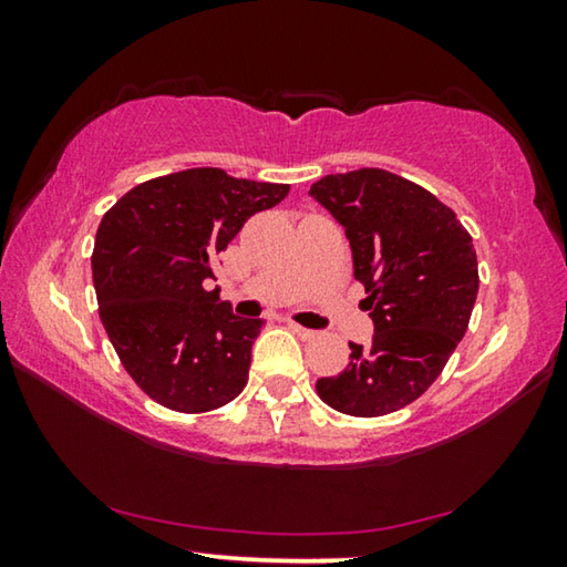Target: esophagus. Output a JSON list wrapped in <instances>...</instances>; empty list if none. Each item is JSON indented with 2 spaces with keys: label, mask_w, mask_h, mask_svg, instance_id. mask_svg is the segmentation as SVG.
Here are the masks:
<instances>
[{
  "label": "esophagus",
  "mask_w": 567,
  "mask_h": 567,
  "mask_svg": "<svg viewBox=\"0 0 567 567\" xmlns=\"http://www.w3.org/2000/svg\"><path fill=\"white\" fill-rule=\"evenodd\" d=\"M287 328H290L297 338H302V340H312L315 338V330H307V328H302V324H297V322H287Z\"/></svg>",
  "instance_id": "34e87169"
}]
</instances>
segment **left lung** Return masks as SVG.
I'll return each instance as SVG.
<instances>
[{
  "label": "left lung",
  "instance_id": "1",
  "mask_svg": "<svg viewBox=\"0 0 567 567\" xmlns=\"http://www.w3.org/2000/svg\"><path fill=\"white\" fill-rule=\"evenodd\" d=\"M310 195L344 227L375 322L368 348L350 342L348 368L315 388L344 415H390L433 385L463 340L480 285L473 237L433 192L388 169L328 175Z\"/></svg>",
  "mask_w": 567,
  "mask_h": 567
}]
</instances>
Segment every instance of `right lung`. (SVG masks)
<instances>
[{
	"label": "right lung",
	"instance_id": "right-lung-1",
	"mask_svg": "<svg viewBox=\"0 0 567 567\" xmlns=\"http://www.w3.org/2000/svg\"><path fill=\"white\" fill-rule=\"evenodd\" d=\"M287 192L195 167L142 182L104 213L92 252L100 318L124 370L159 405L197 415L245 390L262 320L237 318L207 280L247 219Z\"/></svg>",
	"mask_w": 567,
	"mask_h": 567
}]
</instances>
